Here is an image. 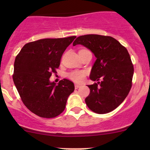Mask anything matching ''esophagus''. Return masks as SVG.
<instances>
[{"label": "esophagus", "mask_w": 150, "mask_h": 150, "mask_svg": "<svg viewBox=\"0 0 150 150\" xmlns=\"http://www.w3.org/2000/svg\"><path fill=\"white\" fill-rule=\"evenodd\" d=\"M81 87V85H79V84H75V88L78 89L79 87Z\"/></svg>", "instance_id": "34e87169"}]
</instances>
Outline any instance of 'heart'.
I'll list each match as a JSON object with an SVG mask.
<instances>
[{"label":"heart","mask_w":150,"mask_h":150,"mask_svg":"<svg viewBox=\"0 0 150 150\" xmlns=\"http://www.w3.org/2000/svg\"><path fill=\"white\" fill-rule=\"evenodd\" d=\"M68 76L70 80L74 82H81L84 80L85 77V71H80V70H75V71L71 72L68 75Z\"/></svg>","instance_id":"heart-1"}]
</instances>
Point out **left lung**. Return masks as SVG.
Wrapping results in <instances>:
<instances>
[{
	"label": "left lung",
	"mask_w": 150,
	"mask_h": 150,
	"mask_svg": "<svg viewBox=\"0 0 150 150\" xmlns=\"http://www.w3.org/2000/svg\"><path fill=\"white\" fill-rule=\"evenodd\" d=\"M77 44L85 46L97 58L89 78L97 83L87 85L90 93L86 104L99 114L111 112L124 101L132 87L134 68L128 50L114 38L98 34L80 36L73 45Z\"/></svg>",
	"instance_id": "8db88e82"
}]
</instances>
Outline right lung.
<instances>
[{"label": "right lung", "mask_w": 150, "mask_h": 150, "mask_svg": "<svg viewBox=\"0 0 150 150\" xmlns=\"http://www.w3.org/2000/svg\"><path fill=\"white\" fill-rule=\"evenodd\" d=\"M75 36L43 39L26 44L15 58L13 82L23 104L42 118H54L64 111L67 99L75 89L73 82L63 79L50 82L56 73L66 48Z\"/></svg>", "instance_id": "obj_1"}]
</instances>
